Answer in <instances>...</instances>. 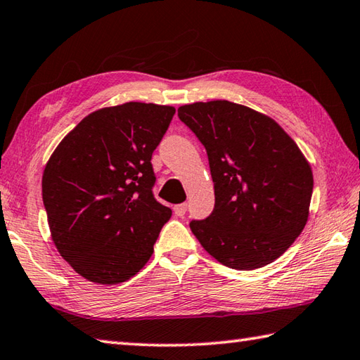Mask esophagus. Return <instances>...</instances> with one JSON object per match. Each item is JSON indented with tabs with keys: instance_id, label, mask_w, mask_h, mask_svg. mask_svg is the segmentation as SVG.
I'll use <instances>...</instances> for the list:
<instances>
[{
	"instance_id": "esophagus-1",
	"label": "esophagus",
	"mask_w": 360,
	"mask_h": 360,
	"mask_svg": "<svg viewBox=\"0 0 360 360\" xmlns=\"http://www.w3.org/2000/svg\"><path fill=\"white\" fill-rule=\"evenodd\" d=\"M173 210H174V215L176 217H184L186 212H187V204L186 202L178 204V206L173 207Z\"/></svg>"
}]
</instances>
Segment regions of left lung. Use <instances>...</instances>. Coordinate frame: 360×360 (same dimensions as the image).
<instances>
[{
	"label": "left lung",
	"instance_id": "obj_1",
	"mask_svg": "<svg viewBox=\"0 0 360 360\" xmlns=\"http://www.w3.org/2000/svg\"><path fill=\"white\" fill-rule=\"evenodd\" d=\"M178 117L206 148L215 206L190 229L234 270L271 264L304 229L314 176L298 145L264 114L231 101L181 105Z\"/></svg>",
	"mask_w": 360,
	"mask_h": 360
}]
</instances>
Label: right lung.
I'll return each mask as SVG.
<instances>
[{"mask_svg":"<svg viewBox=\"0 0 360 360\" xmlns=\"http://www.w3.org/2000/svg\"><path fill=\"white\" fill-rule=\"evenodd\" d=\"M172 105L124 103L87 115L49 158L41 196L60 256L91 283L120 284L150 260L172 209L154 198L151 158Z\"/></svg>","mask_w":360,"mask_h":360,"instance_id":"right-lung-1","label":"right lung"}]
</instances>
